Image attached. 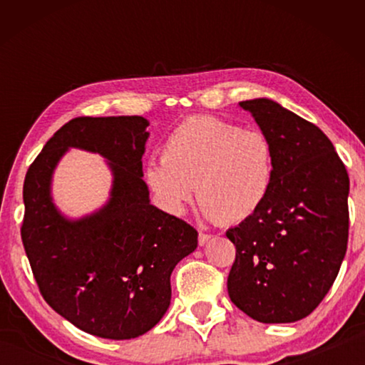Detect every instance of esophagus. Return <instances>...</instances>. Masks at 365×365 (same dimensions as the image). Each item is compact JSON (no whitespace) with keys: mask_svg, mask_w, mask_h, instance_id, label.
Masks as SVG:
<instances>
[{"mask_svg":"<svg viewBox=\"0 0 365 365\" xmlns=\"http://www.w3.org/2000/svg\"><path fill=\"white\" fill-rule=\"evenodd\" d=\"M209 238H211V235L200 232V235H197V243H200V246H205L209 242Z\"/></svg>","mask_w":365,"mask_h":365,"instance_id":"esophagus-1","label":"esophagus"}]
</instances>
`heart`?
Wrapping results in <instances>:
<instances>
[{
    "mask_svg": "<svg viewBox=\"0 0 365 365\" xmlns=\"http://www.w3.org/2000/svg\"><path fill=\"white\" fill-rule=\"evenodd\" d=\"M274 148L261 130H243L214 115H191L163 146V160L150 159L145 178L159 205L182 214L196 197L206 217L238 224L255 215L270 195Z\"/></svg>",
    "mask_w": 365,
    "mask_h": 365,
    "instance_id": "heart-1",
    "label": "heart"
}]
</instances>
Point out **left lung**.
Masks as SVG:
<instances>
[{
    "mask_svg": "<svg viewBox=\"0 0 365 365\" xmlns=\"http://www.w3.org/2000/svg\"><path fill=\"white\" fill-rule=\"evenodd\" d=\"M274 148L264 206L228 228L237 248L228 274L235 306L262 324H289L316 309L348 246L349 177L327 135L269 98L240 103Z\"/></svg>",
    "mask_w": 365,
    "mask_h": 365,
    "instance_id": "obj_1",
    "label": "left lung"
}]
</instances>
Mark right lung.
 <instances>
[{
  "label": "right lung",
  "instance_id": "add662e5",
  "mask_svg": "<svg viewBox=\"0 0 365 365\" xmlns=\"http://www.w3.org/2000/svg\"><path fill=\"white\" fill-rule=\"evenodd\" d=\"M150 125L141 115L77 117L48 140L24 182L22 242L43 298L90 335L130 339L170 306V274L196 250L197 232L150 201L143 180ZM71 147L100 153L110 200L71 220L53 205L52 175Z\"/></svg>",
  "mask_w": 365,
  "mask_h": 365
}]
</instances>
